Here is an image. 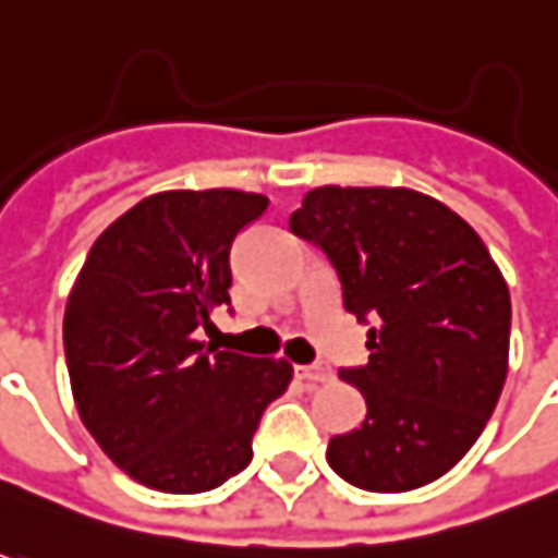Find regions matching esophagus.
<instances>
[{
	"label": "esophagus",
	"instance_id": "1",
	"mask_svg": "<svg viewBox=\"0 0 558 558\" xmlns=\"http://www.w3.org/2000/svg\"><path fill=\"white\" fill-rule=\"evenodd\" d=\"M296 376L302 383H308V386H317V383H330V379H333V371L324 367V364H299Z\"/></svg>",
	"mask_w": 558,
	"mask_h": 558
}]
</instances>
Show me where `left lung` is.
<instances>
[{
    "mask_svg": "<svg viewBox=\"0 0 558 558\" xmlns=\"http://www.w3.org/2000/svg\"><path fill=\"white\" fill-rule=\"evenodd\" d=\"M342 280L371 361L339 371L367 401L327 445L349 485L401 494L453 470L497 408L509 367V290L488 246L451 206L413 187L320 184L290 216Z\"/></svg>",
    "mask_w": 558,
    "mask_h": 558,
    "instance_id": "1",
    "label": "left lung"
}]
</instances>
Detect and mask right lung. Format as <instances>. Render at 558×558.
<instances>
[{
  "label": "right lung",
  "mask_w": 558,
  "mask_h": 558,
  "mask_svg": "<svg viewBox=\"0 0 558 558\" xmlns=\"http://www.w3.org/2000/svg\"><path fill=\"white\" fill-rule=\"evenodd\" d=\"M265 194L160 191L92 243L64 308L80 420L138 485L219 488L253 460L262 411L287 392V357L206 352L201 330L231 305V243Z\"/></svg>",
  "instance_id": "right-lung-1"
}]
</instances>
